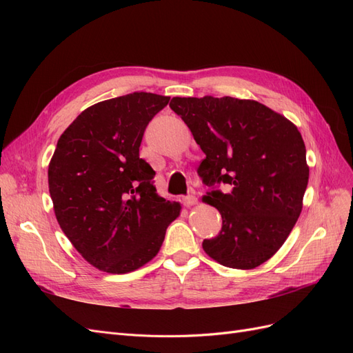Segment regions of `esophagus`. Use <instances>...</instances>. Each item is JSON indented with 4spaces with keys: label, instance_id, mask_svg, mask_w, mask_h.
<instances>
[{
    "label": "esophagus",
    "instance_id": "1",
    "mask_svg": "<svg viewBox=\"0 0 353 353\" xmlns=\"http://www.w3.org/2000/svg\"><path fill=\"white\" fill-rule=\"evenodd\" d=\"M183 203H184V206H187V208L194 206L196 203H197V197H196L194 194H188V196H185V197L183 199Z\"/></svg>",
    "mask_w": 353,
    "mask_h": 353
}]
</instances>
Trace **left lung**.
<instances>
[{"label":"left lung","mask_w":353,"mask_h":353,"mask_svg":"<svg viewBox=\"0 0 353 353\" xmlns=\"http://www.w3.org/2000/svg\"><path fill=\"white\" fill-rule=\"evenodd\" d=\"M206 157L197 174L209 187L203 201L216 208L222 228L203 250L223 266L253 270L276 253L302 212L309 168L296 125L254 100L205 95L174 97ZM229 187L227 194L217 190Z\"/></svg>","instance_id":"obj_1"}]
</instances>
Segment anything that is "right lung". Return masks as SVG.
Masks as SVG:
<instances>
[{"instance_id":"1","label":"right lung","mask_w":353,"mask_h":353,"mask_svg":"<svg viewBox=\"0 0 353 353\" xmlns=\"http://www.w3.org/2000/svg\"><path fill=\"white\" fill-rule=\"evenodd\" d=\"M170 97L132 92L85 109L57 141L48 188L60 228L82 258L126 274L159 253L181 205L156 193L140 157L145 128Z\"/></svg>"}]
</instances>
